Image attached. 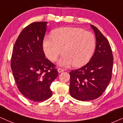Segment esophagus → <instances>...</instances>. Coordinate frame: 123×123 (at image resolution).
Wrapping results in <instances>:
<instances>
[{"label":"esophagus","mask_w":123,"mask_h":123,"mask_svg":"<svg viewBox=\"0 0 123 123\" xmlns=\"http://www.w3.org/2000/svg\"><path fill=\"white\" fill-rule=\"evenodd\" d=\"M64 71V69H62L61 68H59L58 69H57V71H58L59 73H61V72H63V71Z\"/></svg>","instance_id":"1"}]
</instances>
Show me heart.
<instances>
[{
	"instance_id": "heart-1",
	"label": "heart",
	"mask_w": 123,
	"mask_h": 123,
	"mask_svg": "<svg viewBox=\"0 0 123 123\" xmlns=\"http://www.w3.org/2000/svg\"><path fill=\"white\" fill-rule=\"evenodd\" d=\"M44 51L48 59L55 62L59 56L58 64L68 67L83 66L92 57L95 47L96 39L92 32L78 27H62L54 30L52 35L45 36Z\"/></svg>"
}]
</instances>
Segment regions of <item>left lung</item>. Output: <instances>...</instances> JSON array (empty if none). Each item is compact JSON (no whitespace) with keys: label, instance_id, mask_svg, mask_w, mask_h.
I'll return each instance as SVG.
<instances>
[{"label":"left lung","instance_id":"left-lung-1","mask_svg":"<svg viewBox=\"0 0 123 123\" xmlns=\"http://www.w3.org/2000/svg\"><path fill=\"white\" fill-rule=\"evenodd\" d=\"M91 27L96 36L93 55L87 64L69 73L71 96L81 101L100 96L108 86L112 72L113 57L110 43L97 27Z\"/></svg>","mask_w":123,"mask_h":123}]
</instances>
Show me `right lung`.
Wrapping results in <instances>:
<instances>
[{
	"label": "right lung",
	"instance_id": "1",
	"mask_svg": "<svg viewBox=\"0 0 123 123\" xmlns=\"http://www.w3.org/2000/svg\"><path fill=\"white\" fill-rule=\"evenodd\" d=\"M47 24L34 22L23 30L15 42L11 60L19 91L33 101L40 102L51 98L50 86L59 75L55 66L45 58L43 51Z\"/></svg>",
	"mask_w": 123,
	"mask_h": 123
}]
</instances>
